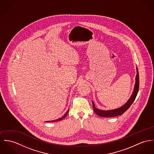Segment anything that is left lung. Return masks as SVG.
Returning <instances> with one entry per match:
<instances>
[{"instance_id":"left-lung-1","label":"left lung","mask_w":154,"mask_h":154,"mask_svg":"<svg viewBox=\"0 0 154 154\" xmlns=\"http://www.w3.org/2000/svg\"><path fill=\"white\" fill-rule=\"evenodd\" d=\"M139 84H140V82H139V73H138V68L137 67V75L135 78V84L134 86V89L133 91V93L131 95L130 99L128 100V101L122 106L114 109H111V110H101L99 109L95 106L94 103L93 101V109L95 113L99 116L100 117H116L119 116L120 115H122L124 114L128 108L129 107L131 106V104L133 103L134 101L138 90H139Z\"/></svg>"}]
</instances>
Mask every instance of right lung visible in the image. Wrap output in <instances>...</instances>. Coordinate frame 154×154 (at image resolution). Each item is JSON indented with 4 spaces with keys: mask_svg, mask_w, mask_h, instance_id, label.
<instances>
[{
    "mask_svg": "<svg viewBox=\"0 0 154 154\" xmlns=\"http://www.w3.org/2000/svg\"><path fill=\"white\" fill-rule=\"evenodd\" d=\"M69 109H68V111L66 112V114L61 117V118H60V119H55V120H53V121H46V122H56V121H60V120H62L63 119H64L66 116H67V114H68V112H69Z\"/></svg>",
    "mask_w": 154,
    "mask_h": 154,
    "instance_id": "right-lung-1",
    "label": "right lung"
}]
</instances>
